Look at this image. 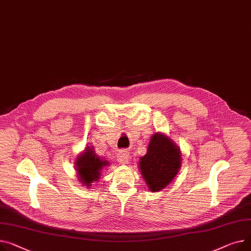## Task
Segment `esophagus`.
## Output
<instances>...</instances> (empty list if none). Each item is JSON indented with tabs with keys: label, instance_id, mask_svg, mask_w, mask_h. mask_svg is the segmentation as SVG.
<instances>
[{
	"label": "esophagus",
	"instance_id": "1",
	"mask_svg": "<svg viewBox=\"0 0 251 251\" xmlns=\"http://www.w3.org/2000/svg\"><path fill=\"white\" fill-rule=\"evenodd\" d=\"M130 160V155L127 150H120V151L117 153V161L120 162L121 164H126Z\"/></svg>",
	"mask_w": 251,
	"mask_h": 251
}]
</instances>
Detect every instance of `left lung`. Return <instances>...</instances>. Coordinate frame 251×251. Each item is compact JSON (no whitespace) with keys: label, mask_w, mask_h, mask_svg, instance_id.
Masks as SVG:
<instances>
[{"label":"left lung","mask_w":251,"mask_h":251,"mask_svg":"<svg viewBox=\"0 0 251 251\" xmlns=\"http://www.w3.org/2000/svg\"><path fill=\"white\" fill-rule=\"evenodd\" d=\"M138 165L148 190L159 192L170 185L180 169V149L164 133H154Z\"/></svg>","instance_id":"1"}]
</instances>
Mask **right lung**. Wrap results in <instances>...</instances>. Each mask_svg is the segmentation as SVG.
<instances>
[{
    "label": "right lung",
    "mask_w": 251,
    "mask_h": 251,
    "mask_svg": "<svg viewBox=\"0 0 251 251\" xmlns=\"http://www.w3.org/2000/svg\"><path fill=\"white\" fill-rule=\"evenodd\" d=\"M107 165L109 161L97 155L94 147L88 145L75 159L76 176L81 186L90 188L94 181L100 179L102 171Z\"/></svg>",
    "instance_id": "obj_1"
}]
</instances>
